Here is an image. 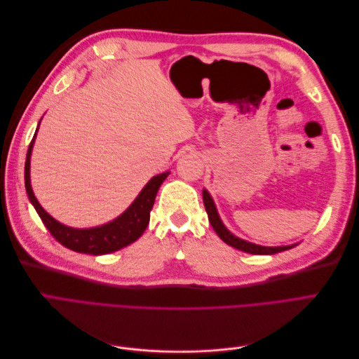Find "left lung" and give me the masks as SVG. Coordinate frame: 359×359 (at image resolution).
<instances>
[{
  "mask_svg": "<svg viewBox=\"0 0 359 359\" xmlns=\"http://www.w3.org/2000/svg\"><path fill=\"white\" fill-rule=\"evenodd\" d=\"M202 198H203L205 210H206V214H208V220L212 226V229L215 231L217 235L220 236V240L224 241L227 245L241 250V252H245L250 255H274V253L285 252V250H289L297 245V244H292V245H281V247H264V245H257L253 243H248L245 240H241V238H238L232 232L227 231V227L223 224L219 212H217L215 203L211 198V194L205 189L202 191Z\"/></svg>",
  "mask_w": 359,
  "mask_h": 359,
  "instance_id": "obj_1",
  "label": "left lung"
}]
</instances>
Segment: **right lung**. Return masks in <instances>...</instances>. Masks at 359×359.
I'll use <instances>...</instances> for the list:
<instances>
[{
    "label": "right lung",
    "instance_id": "obj_1",
    "mask_svg": "<svg viewBox=\"0 0 359 359\" xmlns=\"http://www.w3.org/2000/svg\"><path fill=\"white\" fill-rule=\"evenodd\" d=\"M40 124V123H39ZM39 130V127H37ZM37 130L32 137L31 144L28 147L27 160H25V189L29 202L34 205L37 214L40 215L41 222L45 223L50 235L55 240L67 247L73 252L86 253V255H107L114 253L116 250H121L128 244L135 243L137 238L142 235L149 223V212L153 210V205L157 196V191L169 175V172L158 173V175L151 178L147 186L137 194V198L128 208L116 217L115 220L97 226L90 227V229H74V227L66 226L57 222L53 217H50L34 196V191L31 189V178H29V165H31V151L34 145V139L37 135Z\"/></svg>",
    "mask_w": 359,
    "mask_h": 359
}]
</instances>
